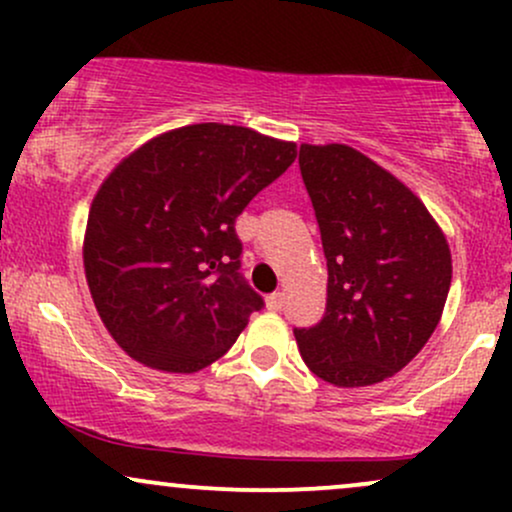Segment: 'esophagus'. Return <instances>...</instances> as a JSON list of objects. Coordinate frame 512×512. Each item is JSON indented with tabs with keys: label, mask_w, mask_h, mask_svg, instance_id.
<instances>
[{
	"label": "esophagus",
	"mask_w": 512,
	"mask_h": 512,
	"mask_svg": "<svg viewBox=\"0 0 512 512\" xmlns=\"http://www.w3.org/2000/svg\"><path fill=\"white\" fill-rule=\"evenodd\" d=\"M267 308L269 310H281L284 308V293L276 291L272 296H267Z\"/></svg>",
	"instance_id": "34e87169"
}]
</instances>
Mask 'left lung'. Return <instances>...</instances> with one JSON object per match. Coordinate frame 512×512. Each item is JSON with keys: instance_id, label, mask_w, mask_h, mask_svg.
Returning <instances> with one entry per match:
<instances>
[{"instance_id": "8db88e82", "label": "left lung", "mask_w": 512, "mask_h": 512, "mask_svg": "<svg viewBox=\"0 0 512 512\" xmlns=\"http://www.w3.org/2000/svg\"><path fill=\"white\" fill-rule=\"evenodd\" d=\"M298 166L327 257L325 315L293 330L298 349L327 383H380L436 330L450 248L421 199L351 146L301 144Z\"/></svg>"}]
</instances>
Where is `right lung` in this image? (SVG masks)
<instances>
[{"instance_id":"1","label":"right lung","mask_w":512,"mask_h":512,"mask_svg":"<svg viewBox=\"0 0 512 512\" xmlns=\"http://www.w3.org/2000/svg\"><path fill=\"white\" fill-rule=\"evenodd\" d=\"M296 161V144L204 122L151 139L103 182L84 267L103 325L129 356L195 373L236 344L264 298L240 274L236 219Z\"/></svg>"}]
</instances>
